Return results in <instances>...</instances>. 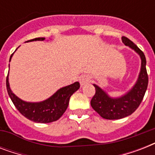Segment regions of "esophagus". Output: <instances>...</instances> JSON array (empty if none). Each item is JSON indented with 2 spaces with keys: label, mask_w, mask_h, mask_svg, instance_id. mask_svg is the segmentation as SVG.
<instances>
[{
  "label": "esophagus",
  "mask_w": 155,
  "mask_h": 155,
  "mask_svg": "<svg viewBox=\"0 0 155 155\" xmlns=\"http://www.w3.org/2000/svg\"><path fill=\"white\" fill-rule=\"evenodd\" d=\"M79 81H80V85L83 86V85L86 84L88 83V81H89V77L87 75H80V78H79Z\"/></svg>",
  "instance_id": "34e87169"
}]
</instances>
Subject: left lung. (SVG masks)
<instances>
[{
    "label": "left lung",
    "instance_id": "left-lung-1",
    "mask_svg": "<svg viewBox=\"0 0 155 155\" xmlns=\"http://www.w3.org/2000/svg\"><path fill=\"white\" fill-rule=\"evenodd\" d=\"M122 42L130 47L141 58V70L135 84L125 94L120 97H111L101 87L94 85L96 93L91 101V106L101 117L108 120L121 119L131 115L142 102L148 86L147 59L144 53L128 38H121Z\"/></svg>",
    "mask_w": 155,
    "mask_h": 155
}]
</instances>
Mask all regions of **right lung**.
<instances>
[{
    "instance_id": "obj_1",
    "label": "right lung",
    "mask_w": 155,
    "mask_h": 155,
    "mask_svg": "<svg viewBox=\"0 0 155 155\" xmlns=\"http://www.w3.org/2000/svg\"><path fill=\"white\" fill-rule=\"evenodd\" d=\"M43 40L45 38H36L26 42ZM13 54H11L9 62ZM6 87L13 104L25 117L37 123H50L58 120L63 116L68 107L70 97L80 88V83L75 82L72 84L61 87L48 99L40 102H27L17 97L9 87L8 74L6 78Z\"/></svg>"
}]
</instances>
